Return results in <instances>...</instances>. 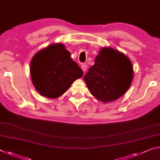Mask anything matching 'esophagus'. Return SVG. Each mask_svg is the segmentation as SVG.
Returning a JSON list of instances; mask_svg holds the SVG:
<instances>
[{
  "label": "esophagus",
  "mask_w": 160,
  "mask_h": 160,
  "mask_svg": "<svg viewBox=\"0 0 160 160\" xmlns=\"http://www.w3.org/2000/svg\"><path fill=\"white\" fill-rule=\"evenodd\" d=\"M81 68H82V70L83 72H85V71L87 70V65L82 64V65H81Z\"/></svg>",
  "instance_id": "esophagus-1"
}]
</instances>
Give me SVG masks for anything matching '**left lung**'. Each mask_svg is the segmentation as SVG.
I'll list each match as a JSON object with an SVG mask.
<instances>
[{"mask_svg":"<svg viewBox=\"0 0 160 160\" xmlns=\"http://www.w3.org/2000/svg\"><path fill=\"white\" fill-rule=\"evenodd\" d=\"M133 73L130 58L118 50L105 47L100 50L84 80L91 94L107 103L118 100L127 92L132 82Z\"/></svg>","mask_w":160,"mask_h":160,"instance_id":"obj_1","label":"left lung"}]
</instances>
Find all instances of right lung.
I'll use <instances>...</instances> for the list:
<instances>
[{
	"instance_id": "obj_1",
	"label": "right lung",
	"mask_w": 160,
	"mask_h": 160,
	"mask_svg": "<svg viewBox=\"0 0 160 160\" xmlns=\"http://www.w3.org/2000/svg\"><path fill=\"white\" fill-rule=\"evenodd\" d=\"M30 72L36 90L50 99L60 97L83 75L62 43L50 45L38 52L30 62Z\"/></svg>"
}]
</instances>
